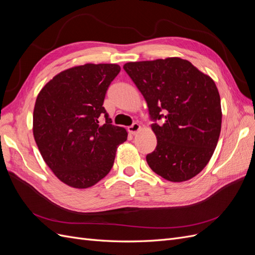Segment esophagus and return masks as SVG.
Here are the masks:
<instances>
[{"label":"esophagus","mask_w":255,"mask_h":255,"mask_svg":"<svg viewBox=\"0 0 255 255\" xmlns=\"http://www.w3.org/2000/svg\"><path fill=\"white\" fill-rule=\"evenodd\" d=\"M139 128H140V126L139 125H138V123H133V125L132 126H129L128 128V132L130 133V134H132V135H135L137 132H138V130H139Z\"/></svg>","instance_id":"esophagus-1"}]
</instances>
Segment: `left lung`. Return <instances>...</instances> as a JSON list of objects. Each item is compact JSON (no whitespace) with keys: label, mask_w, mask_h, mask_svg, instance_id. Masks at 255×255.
Listing matches in <instances>:
<instances>
[{"label":"left lung","mask_w":255,"mask_h":255,"mask_svg":"<svg viewBox=\"0 0 255 255\" xmlns=\"http://www.w3.org/2000/svg\"><path fill=\"white\" fill-rule=\"evenodd\" d=\"M123 69L148 104L157 138L146 163L170 182L196 176L210 161L220 135V96L214 81L179 57L128 63Z\"/></svg>","instance_id":"1"}]
</instances>
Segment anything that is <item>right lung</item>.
I'll return each mask as SVG.
<instances>
[{
    "label": "right lung",
    "instance_id": "right-lung-1",
    "mask_svg": "<svg viewBox=\"0 0 255 255\" xmlns=\"http://www.w3.org/2000/svg\"><path fill=\"white\" fill-rule=\"evenodd\" d=\"M120 70L114 64L73 67L54 76L37 97L35 141L45 164L69 186L87 188L102 180L117 146L128 139L127 130L112 125L103 106Z\"/></svg>",
    "mask_w": 255,
    "mask_h": 255
}]
</instances>
